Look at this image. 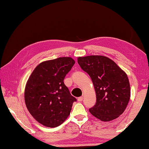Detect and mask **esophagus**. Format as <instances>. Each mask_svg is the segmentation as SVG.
<instances>
[{
	"label": "esophagus",
	"instance_id": "34e87169",
	"mask_svg": "<svg viewBox=\"0 0 149 149\" xmlns=\"http://www.w3.org/2000/svg\"><path fill=\"white\" fill-rule=\"evenodd\" d=\"M83 96H80V97H79V98H77L78 102H81V101H83Z\"/></svg>",
	"mask_w": 149,
	"mask_h": 149
}]
</instances>
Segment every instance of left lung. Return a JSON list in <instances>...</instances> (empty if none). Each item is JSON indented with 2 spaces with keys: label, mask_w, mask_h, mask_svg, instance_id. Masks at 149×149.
Instances as JSON below:
<instances>
[{
  "label": "left lung",
  "mask_w": 149,
  "mask_h": 149,
  "mask_svg": "<svg viewBox=\"0 0 149 149\" xmlns=\"http://www.w3.org/2000/svg\"><path fill=\"white\" fill-rule=\"evenodd\" d=\"M77 63L90 75L95 89L96 102L89 109L91 114L106 122L123 114L130 98V86L126 73L104 56L79 57Z\"/></svg>",
  "instance_id": "obj_1"
}]
</instances>
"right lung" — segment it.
Here are the masks:
<instances>
[{
    "label": "right lung",
    "mask_w": 149,
    "mask_h": 149,
    "mask_svg": "<svg viewBox=\"0 0 149 149\" xmlns=\"http://www.w3.org/2000/svg\"><path fill=\"white\" fill-rule=\"evenodd\" d=\"M75 61L71 57H60L42 62L29 77L25 89V102L34 119L45 126L57 127L68 117L72 96L64 79Z\"/></svg>",
    "instance_id": "add662e5"
}]
</instances>
